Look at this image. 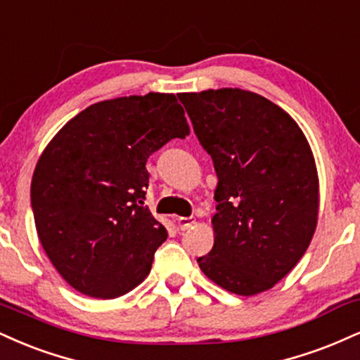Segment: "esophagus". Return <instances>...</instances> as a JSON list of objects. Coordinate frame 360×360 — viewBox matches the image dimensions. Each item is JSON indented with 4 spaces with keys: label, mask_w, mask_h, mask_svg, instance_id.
I'll return each mask as SVG.
<instances>
[{
    "label": "esophagus",
    "mask_w": 360,
    "mask_h": 360,
    "mask_svg": "<svg viewBox=\"0 0 360 360\" xmlns=\"http://www.w3.org/2000/svg\"><path fill=\"white\" fill-rule=\"evenodd\" d=\"M194 224H196V219H194L193 216H189V218H184V216L177 218V226H179L181 231H186V229L193 228Z\"/></svg>",
    "instance_id": "1"
}]
</instances>
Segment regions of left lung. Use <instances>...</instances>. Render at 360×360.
Here are the masks:
<instances>
[{
    "label": "left lung",
    "mask_w": 360,
    "mask_h": 360,
    "mask_svg": "<svg viewBox=\"0 0 360 360\" xmlns=\"http://www.w3.org/2000/svg\"><path fill=\"white\" fill-rule=\"evenodd\" d=\"M218 186L214 245L198 263L236 295L271 288L297 265L317 226L319 176L295 120L240 89L179 94Z\"/></svg>",
    "instance_id": "left-lung-1"
}]
</instances>
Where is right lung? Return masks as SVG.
<instances>
[{
    "label": "right lung",
    "instance_id": "obj_1",
    "mask_svg": "<svg viewBox=\"0 0 360 360\" xmlns=\"http://www.w3.org/2000/svg\"><path fill=\"white\" fill-rule=\"evenodd\" d=\"M189 134L172 94L119 97L86 107L38 159L32 207L38 238L68 285L117 298L149 275L166 228L144 206L146 162Z\"/></svg>",
    "mask_w": 360,
    "mask_h": 360
}]
</instances>
